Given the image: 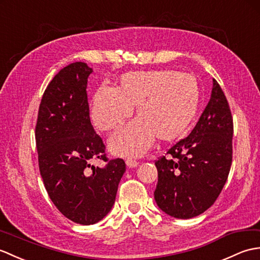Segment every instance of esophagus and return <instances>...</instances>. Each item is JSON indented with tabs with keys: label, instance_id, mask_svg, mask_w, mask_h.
I'll list each match as a JSON object with an SVG mask.
<instances>
[{
	"label": "esophagus",
	"instance_id": "1",
	"mask_svg": "<svg viewBox=\"0 0 260 260\" xmlns=\"http://www.w3.org/2000/svg\"><path fill=\"white\" fill-rule=\"evenodd\" d=\"M125 164L128 166V168H136V167H138V165H139V162H137V161H134L131 159H126Z\"/></svg>",
	"mask_w": 260,
	"mask_h": 260
}]
</instances>
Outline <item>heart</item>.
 Instances as JSON below:
<instances>
[{
    "instance_id": "heart-1",
    "label": "heart",
    "mask_w": 260,
    "mask_h": 260,
    "mask_svg": "<svg viewBox=\"0 0 260 260\" xmlns=\"http://www.w3.org/2000/svg\"><path fill=\"white\" fill-rule=\"evenodd\" d=\"M197 79L171 70L124 73L117 88L102 85L91 103L92 122L101 131L117 129L137 107V119L109 139V149L121 157H140L155 138L172 141L181 137L199 107Z\"/></svg>"
}]
</instances>
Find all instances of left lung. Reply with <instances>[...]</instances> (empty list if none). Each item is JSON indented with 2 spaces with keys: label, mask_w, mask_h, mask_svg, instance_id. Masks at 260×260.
I'll use <instances>...</instances> for the list:
<instances>
[{
  "label": "left lung",
  "mask_w": 260,
  "mask_h": 260,
  "mask_svg": "<svg viewBox=\"0 0 260 260\" xmlns=\"http://www.w3.org/2000/svg\"><path fill=\"white\" fill-rule=\"evenodd\" d=\"M234 125L223 92L215 79L208 105L190 135L155 161L154 200L167 215L189 219L215 203L233 160Z\"/></svg>",
  "instance_id": "left-lung-1"
}]
</instances>
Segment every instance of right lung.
I'll return each mask as SVG.
<instances>
[{
  "instance_id": "1",
  "label": "right lung",
  "mask_w": 260,
  "mask_h": 260,
  "mask_svg": "<svg viewBox=\"0 0 260 260\" xmlns=\"http://www.w3.org/2000/svg\"><path fill=\"white\" fill-rule=\"evenodd\" d=\"M92 72L83 62L61 69L44 91L36 126L40 174L49 197L62 215L85 226L111 210L125 171L122 159L110 160L105 168L91 165L108 161L90 121L86 85Z\"/></svg>"
}]
</instances>
